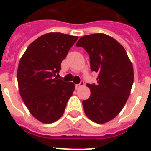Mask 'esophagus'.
Segmentation results:
<instances>
[{"label": "esophagus", "mask_w": 151, "mask_h": 151, "mask_svg": "<svg viewBox=\"0 0 151 151\" xmlns=\"http://www.w3.org/2000/svg\"><path fill=\"white\" fill-rule=\"evenodd\" d=\"M84 82L83 81H81L80 82V83L79 84H76V85L75 86V87H76V90H79V89H80V88L82 87V86H84Z\"/></svg>", "instance_id": "obj_1"}]
</instances>
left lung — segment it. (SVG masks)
Instances as JSON below:
<instances>
[{
	"label": "left lung",
	"mask_w": 151,
	"mask_h": 151,
	"mask_svg": "<svg viewBox=\"0 0 151 151\" xmlns=\"http://www.w3.org/2000/svg\"><path fill=\"white\" fill-rule=\"evenodd\" d=\"M90 55V68L97 72V84H87L90 96L83 101L86 115L96 123L114 119L127 101L134 72L125 48L104 33L82 37L76 43Z\"/></svg>",
	"instance_id": "obj_1"
}]
</instances>
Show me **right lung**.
I'll list each match as a JSON object with an SVG mask.
<instances>
[{"mask_svg": "<svg viewBox=\"0 0 151 151\" xmlns=\"http://www.w3.org/2000/svg\"><path fill=\"white\" fill-rule=\"evenodd\" d=\"M79 37L49 32L28 47L19 61L17 79L19 93L32 116L53 123L64 114L75 84L58 79L61 63Z\"/></svg>", "mask_w": 151, "mask_h": 151, "instance_id": "obj_1", "label": "right lung"}]
</instances>
